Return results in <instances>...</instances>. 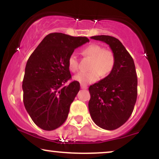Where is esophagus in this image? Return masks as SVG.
<instances>
[{"label":"esophagus","instance_id":"1","mask_svg":"<svg viewBox=\"0 0 159 159\" xmlns=\"http://www.w3.org/2000/svg\"><path fill=\"white\" fill-rule=\"evenodd\" d=\"M81 89H87V86L85 85V84H81Z\"/></svg>","mask_w":159,"mask_h":159}]
</instances>
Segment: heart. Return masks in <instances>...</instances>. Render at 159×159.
<instances>
[{"label":"heart","instance_id":"heart-1","mask_svg":"<svg viewBox=\"0 0 159 159\" xmlns=\"http://www.w3.org/2000/svg\"><path fill=\"white\" fill-rule=\"evenodd\" d=\"M84 55L92 58L90 66V71L82 72L74 77L75 81L82 84L93 83L96 81L100 75L105 77L112 72L115 66V57L114 53L110 50H105L100 45L91 44L82 51ZM67 66L72 72H77L78 69V60L75 54L69 55L67 60Z\"/></svg>","mask_w":159,"mask_h":159}]
</instances>
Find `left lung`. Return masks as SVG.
Here are the masks:
<instances>
[{
	"instance_id": "obj_1",
	"label": "left lung",
	"mask_w": 159,
	"mask_h": 159,
	"mask_svg": "<svg viewBox=\"0 0 159 159\" xmlns=\"http://www.w3.org/2000/svg\"><path fill=\"white\" fill-rule=\"evenodd\" d=\"M109 45L115 57V66L107 77L89 87V111L98 126L114 130L132 115L138 96V78L132 56L121 42L111 36H91Z\"/></svg>"
}]
</instances>
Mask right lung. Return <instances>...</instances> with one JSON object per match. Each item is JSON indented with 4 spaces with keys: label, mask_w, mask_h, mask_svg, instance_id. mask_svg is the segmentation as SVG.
Wrapping results in <instances>:
<instances>
[{
    "label": "right lung",
    "mask_w": 159,
    "mask_h": 159,
    "mask_svg": "<svg viewBox=\"0 0 159 159\" xmlns=\"http://www.w3.org/2000/svg\"><path fill=\"white\" fill-rule=\"evenodd\" d=\"M87 42L85 36L49 34L27 60L22 82L23 102L40 129L54 130L66 120L71 104L80 90L77 81L64 85L72 78L67 60L75 49Z\"/></svg>",
    "instance_id": "right-lung-1"
}]
</instances>
